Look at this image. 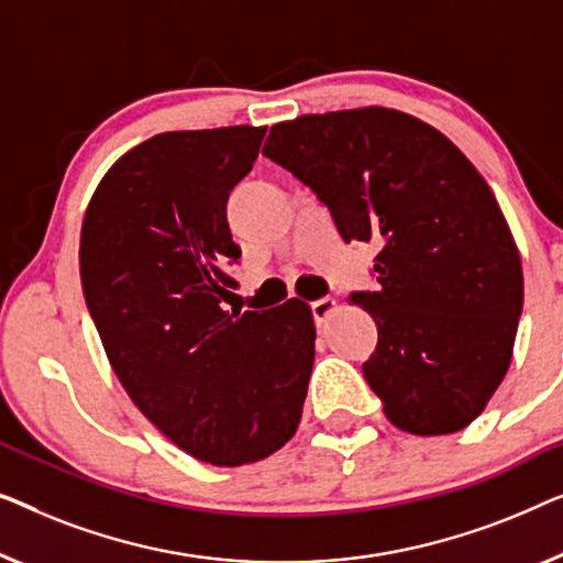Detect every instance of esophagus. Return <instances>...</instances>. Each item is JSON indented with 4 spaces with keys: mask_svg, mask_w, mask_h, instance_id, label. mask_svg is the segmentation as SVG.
<instances>
[{
    "mask_svg": "<svg viewBox=\"0 0 563 563\" xmlns=\"http://www.w3.org/2000/svg\"><path fill=\"white\" fill-rule=\"evenodd\" d=\"M334 308H336V300H334V298L313 300V303H311V313H313L316 327H321V323H327V319L331 316V311H334Z\"/></svg>",
    "mask_w": 563,
    "mask_h": 563,
    "instance_id": "obj_1",
    "label": "esophagus"
}]
</instances>
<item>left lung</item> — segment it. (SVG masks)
I'll list each match as a JSON object with an SVG mask.
<instances>
[{
    "label": "left lung",
    "mask_w": 563,
    "mask_h": 563,
    "mask_svg": "<svg viewBox=\"0 0 563 563\" xmlns=\"http://www.w3.org/2000/svg\"><path fill=\"white\" fill-rule=\"evenodd\" d=\"M263 155L311 188L344 242H377L364 379L398 429L470 426L510 367L520 255L485 178L454 142L383 107L275 124Z\"/></svg>",
    "instance_id": "left-lung-1"
}]
</instances>
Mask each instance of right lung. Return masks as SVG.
<instances>
[{"label":"right lung","mask_w":563,"mask_h":563,"mask_svg":"<svg viewBox=\"0 0 563 563\" xmlns=\"http://www.w3.org/2000/svg\"><path fill=\"white\" fill-rule=\"evenodd\" d=\"M265 126L163 132L117 161L81 229V285L134 406L217 466L271 456L298 429L313 367L303 300L227 311L242 250L227 201Z\"/></svg>","instance_id":"right-lung-1"}]
</instances>
